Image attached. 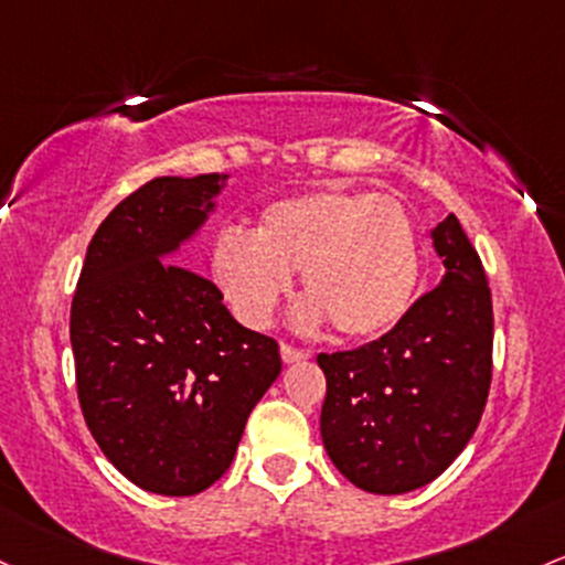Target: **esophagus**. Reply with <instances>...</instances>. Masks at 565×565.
<instances>
[{
    "label": "esophagus",
    "instance_id": "34e87169",
    "mask_svg": "<svg viewBox=\"0 0 565 565\" xmlns=\"http://www.w3.org/2000/svg\"><path fill=\"white\" fill-rule=\"evenodd\" d=\"M311 353H308L306 349H297V345L292 343H281V359L287 364H295V362H302V359H308Z\"/></svg>",
    "mask_w": 565,
    "mask_h": 565
}]
</instances>
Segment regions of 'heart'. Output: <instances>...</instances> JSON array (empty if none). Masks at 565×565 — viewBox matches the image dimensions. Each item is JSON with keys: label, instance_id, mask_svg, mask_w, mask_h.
<instances>
[{"label": "heart", "instance_id": "heart-1", "mask_svg": "<svg viewBox=\"0 0 565 565\" xmlns=\"http://www.w3.org/2000/svg\"><path fill=\"white\" fill-rule=\"evenodd\" d=\"M214 278L244 324L265 327L300 270L311 302L351 340L381 338L411 311L420 281L418 233L399 201L375 192L311 190L263 209L252 238L220 235Z\"/></svg>", "mask_w": 565, "mask_h": 565}]
</instances>
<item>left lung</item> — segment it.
<instances>
[{
  "label": "left lung",
  "instance_id": "1",
  "mask_svg": "<svg viewBox=\"0 0 565 565\" xmlns=\"http://www.w3.org/2000/svg\"><path fill=\"white\" fill-rule=\"evenodd\" d=\"M431 238L443 284L373 343L316 356L327 377L324 448L367 493H407L443 475L491 392L493 302L482 259L454 214Z\"/></svg>",
  "mask_w": 565,
  "mask_h": 565
}]
</instances>
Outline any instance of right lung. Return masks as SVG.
<instances>
[{
	"label": "right lung",
	"instance_id": "obj_1",
	"mask_svg": "<svg viewBox=\"0 0 565 565\" xmlns=\"http://www.w3.org/2000/svg\"><path fill=\"white\" fill-rule=\"evenodd\" d=\"M220 173L158 177L111 209L85 254L70 338L85 424L134 486L195 495L233 463L246 418L281 373L214 281L169 263L206 220Z\"/></svg>",
	"mask_w": 565,
	"mask_h": 565
}]
</instances>
